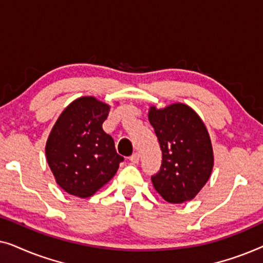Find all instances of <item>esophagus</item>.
Instances as JSON below:
<instances>
[{
    "label": "esophagus",
    "instance_id": "34e87169",
    "mask_svg": "<svg viewBox=\"0 0 263 263\" xmlns=\"http://www.w3.org/2000/svg\"><path fill=\"white\" fill-rule=\"evenodd\" d=\"M129 160H130L133 164H138L139 160H140V154L139 153H134V154H133V156L129 157Z\"/></svg>",
    "mask_w": 263,
    "mask_h": 263
}]
</instances>
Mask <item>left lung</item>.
<instances>
[{
    "label": "left lung",
    "instance_id": "obj_1",
    "mask_svg": "<svg viewBox=\"0 0 263 263\" xmlns=\"http://www.w3.org/2000/svg\"><path fill=\"white\" fill-rule=\"evenodd\" d=\"M148 120L163 153L160 170L151 177L154 189L170 203L193 200L207 183L214 163L203 122L182 103L160 110L151 106Z\"/></svg>",
    "mask_w": 263,
    "mask_h": 263
}]
</instances>
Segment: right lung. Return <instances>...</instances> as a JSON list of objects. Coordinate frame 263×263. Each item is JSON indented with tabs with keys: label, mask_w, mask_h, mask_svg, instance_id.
Listing matches in <instances>:
<instances>
[{
	"label": "right lung",
	"mask_w": 263,
	"mask_h": 263,
	"mask_svg": "<svg viewBox=\"0 0 263 263\" xmlns=\"http://www.w3.org/2000/svg\"><path fill=\"white\" fill-rule=\"evenodd\" d=\"M110 106L95 97H81L60 115L45 146L46 160L64 192L81 199L106 184L124 158L103 130Z\"/></svg>",
	"instance_id": "1"
}]
</instances>
